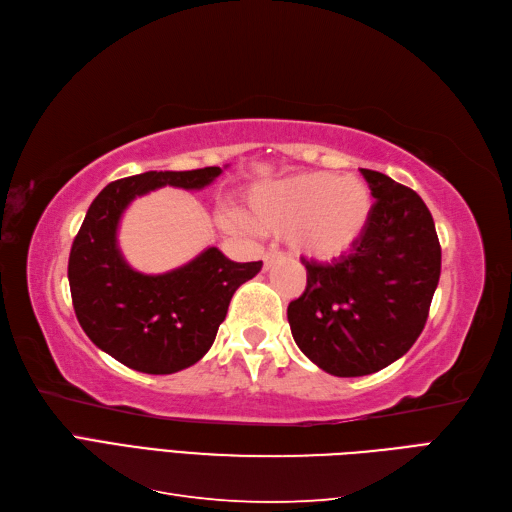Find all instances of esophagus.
<instances>
[{
	"label": "esophagus",
	"mask_w": 512,
	"mask_h": 512,
	"mask_svg": "<svg viewBox=\"0 0 512 512\" xmlns=\"http://www.w3.org/2000/svg\"><path fill=\"white\" fill-rule=\"evenodd\" d=\"M275 258H280V254H277V252H265V254H262V262H265V271L267 269H271V265H273V262H275Z\"/></svg>",
	"instance_id": "1"
}]
</instances>
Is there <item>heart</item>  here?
Here are the masks:
<instances>
[{"mask_svg": "<svg viewBox=\"0 0 512 512\" xmlns=\"http://www.w3.org/2000/svg\"><path fill=\"white\" fill-rule=\"evenodd\" d=\"M245 207V220H232L235 228L286 232L294 252L316 260H335L361 239L374 198L359 177L299 173L256 185L247 194Z\"/></svg>", "mask_w": 512, "mask_h": 512, "instance_id": "b5f03b06", "label": "heart"}]
</instances>
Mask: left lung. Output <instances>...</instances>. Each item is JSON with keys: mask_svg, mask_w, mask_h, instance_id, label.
Segmentation results:
<instances>
[{"mask_svg": "<svg viewBox=\"0 0 512 512\" xmlns=\"http://www.w3.org/2000/svg\"><path fill=\"white\" fill-rule=\"evenodd\" d=\"M361 173L376 198L361 239L327 265L303 258L307 286L288 305L294 342L339 378L374 374L412 348L442 265L423 198L378 170Z\"/></svg>", "mask_w": 512, "mask_h": 512, "instance_id": "8db88e82", "label": "left lung"}]
</instances>
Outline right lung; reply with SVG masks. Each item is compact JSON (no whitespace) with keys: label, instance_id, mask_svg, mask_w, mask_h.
I'll use <instances>...</instances> for the list:
<instances>
[{"label":"right lung","instance_id":"right-lung-1","mask_svg":"<svg viewBox=\"0 0 512 512\" xmlns=\"http://www.w3.org/2000/svg\"><path fill=\"white\" fill-rule=\"evenodd\" d=\"M220 175V166L149 170L108 183L87 209L68 260L72 305L91 342L130 369L175 374L198 363L232 294L262 269V260L232 262L218 247H207L188 265L145 275L119 250V220L136 196L164 185L203 190Z\"/></svg>","mask_w":512,"mask_h":512}]
</instances>
